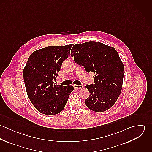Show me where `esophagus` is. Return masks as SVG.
Segmentation results:
<instances>
[{
  "mask_svg": "<svg viewBox=\"0 0 152 152\" xmlns=\"http://www.w3.org/2000/svg\"><path fill=\"white\" fill-rule=\"evenodd\" d=\"M74 88L76 89H80L83 88V86L82 85H74Z\"/></svg>",
  "mask_w": 152,
  "mask_h": 152,
  "instance_id": "34e87169",
  "label": "esophagus"
}]
</instances>
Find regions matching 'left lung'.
I'll return each mask as SVG.
<instances>
[{"label": "left lung", "instance_id": "1", "mask_svg": "<svg viewBox=\"0 0 152 152\" xmlns=\"http://www.w3.org/2000/svg\"><path fill=\"white\" fill-rule=\"evenodd\" d=\"M72 57L87 72H94V84L87 85L89 97L85 100L89 109L102 112L110 108L121 92L124 79V64L112 47L88 42L74 45Z\"/></svg>", "mask_w": 152, "mask_h": 152}]
</instances>
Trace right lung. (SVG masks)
Here are the masks:
<instances>
[{
    "mask_svg": "<svg viewBox=\"0 0 152 152\" xmlns=\"http://www.w3.org/2000/svg\"><path fill=\"white\" fill-rule=\"evenodd\" d=\"M72 44L48 46L34 51L23 69L27 96L38 111L47 115L61 112L74 87L55 85L53 80L62 63L70 54Z\"/></svg>",
    "mask_w": 152,
    "mask_h": 152,
    "instance_id": "right-lung-1",
    "label": "right lung"
}]
</instances>
